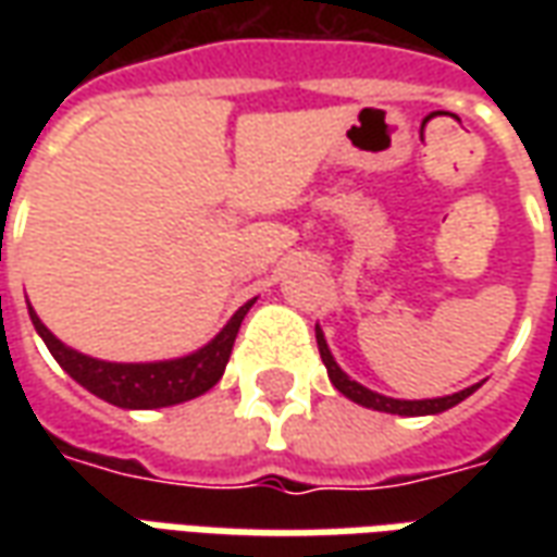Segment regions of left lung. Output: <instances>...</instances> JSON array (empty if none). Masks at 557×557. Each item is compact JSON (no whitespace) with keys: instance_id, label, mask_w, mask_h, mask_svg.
<instances>
[{"instance_id":"left-lung-1","label":"left lung","mask_w":557,"mask_h":557,"mask_svg":"<svg viewBox=\"0 0 557 557\" xmlns=\"http://www.w3.org/2000/svg\"><path fill=\"white\" fill-rule=\"evenodd\" d=\"M315 343H319V355H322V363H325L327 379H331V385L337 387L339 394L351 403H358L363 409H373V411H387V414H403V418H420V414H442V411L454 409L459 406L462 399L471 397L480 385H471L466 391H456V394H447V397H435V399H394L385 397V394H379V391H370V387H363L361 382H355L349 375L339 370V363L334 361V355L327 349V339L322 334V327L315 325Z\"/></svg>"}]
</instances>
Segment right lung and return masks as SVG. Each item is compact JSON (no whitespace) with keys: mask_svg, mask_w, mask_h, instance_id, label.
I'll use <instances>...</instances> for the list:
<instances>
[{"mask_svg":"<svg viewBox=\"0 0 557 557\" xmlns=\"http://www.w3.org/2000/svg\"><path fill=\"white\" fill-rule=\"evenodd\" d=\"M253 304L256 298L242 304L232 313L230 322L220 327L218 337L208 339L202 349L182 355V358H170V361L146 363L101 361V358L71 349L44 325L38 313L32 310V304L29 319L38 331V337L47 343L50 355L59 361V367L89 394L101 397L110 406H119V409H166V406H178L187 399L202 397L206 391L218 385L226 363H230L232 343L238 337V327H242L244 315Z\"/></svg>","mask_w":557,"mask_h":557,"instance_id":"right-lung-1","label":"right lung"}]
</instances>
